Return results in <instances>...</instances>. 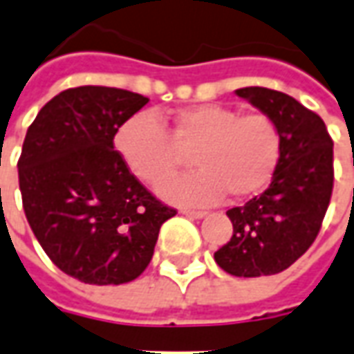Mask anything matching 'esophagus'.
<instances>
[{
  "label": "esophagus",
  "instance_id": "esophagus-1",
  "mask_svg": "<svg viewBox=\"0 0 354 354\" xmlns=\"http://www.w3.org/2000/svg\"><path fill=\"white\" fill-rule=\"evenodd\" d=\"M182 214L187 216V218H195V220H199V218H205L207 212H203V210H189V208H182Z\"/></svg>",
  "mask_w": 354,
  "mask_h": 354
}]
</instances>
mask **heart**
Wrapping results in <instances>:
<instances>
[{"instance_id": "b5f03b06", "label": "heart", "mask_w": 354, "mask_h": 354, "mask_svg": "<svg viewBox=\"0 0 354 354\" xmlns=\"http://www.w3.org/2000/svg\"><path fill=\"white\" fill-rule=\"evenodd\" d=\"M115 147L132 174L146 184L172 176L193 153L199 170L170 180L159 192L182 205H210L225 193L246 199L261 192L279 165L282 140L267 113L201 104L176 111L170 132L153 115H132L119 127Z\"/></svg>"}]
</instances>
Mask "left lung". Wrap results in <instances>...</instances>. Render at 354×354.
Instances as JSON below:
<instances>
[{"mask_svg":"<svg viewBox=\"0 0 354 354\" xmlns=\"http://www.w3.org/2000/svg\"><path fill=\"white\" fill-rule=\"evenodd\" d=\"M235 93L273 117L282 149L266 192L227 210L233 235L214 260L235 277L277 274L319 235L334 187V142L324 121L288 94L266 87Z\"/></svg>","mask_w":354,"mask_h":354,"instance_id":"1","label":"left lung"}]
</instances>
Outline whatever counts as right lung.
<instances>
[{"label": "right lung", "mask_w": 354, "mask_h": 354, "mask_svg": "<svg viewBox=\"0 0 354 354\" xmlns=\"http://www.w3.org/2000/svg\"><path fill=\"white\" fill-rule=\"evenodd\" d=\"M147 102L124 88H68L39 109L22 144L19 185L28 223L53 263L85 284L140 277L161 225L176 214L113 149L119 127Z\"/></svg>", "instance_id": "right-lung-1"}]
</instances>
